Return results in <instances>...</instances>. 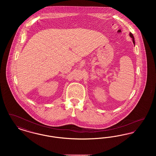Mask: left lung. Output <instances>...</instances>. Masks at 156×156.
Listing matches in <instances>:
<instances>
[{
	"instance_id": "obj_1",
	"label": "left lung",
	"mask_w": 156,
	"mask_h": 156,
	"mask_svg": "<svg viewBox=\"0 0 156 156\" xmlns=\"http://www.w3.org/2000/svg\"><path fill=\"white\" fill-rule=\"evenodd\" d=\"M129 36H130V37H131V38H132L133 43L134 45V44H135V41H134V38L133 35L132 34V33H129Z\"/></svg>"
}]
</instances>
